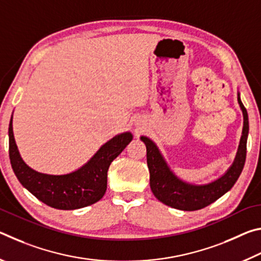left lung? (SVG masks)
Here are the masks:
<instances>
[{"instance_id":"1","label":"left lung","mask_w":261,"mask_h":261,"mask_svg":"<svg viewBox=\"0 0 261 261\" xmlns=\"http://www.w3.org/2000/svg\"><path fill=\"white\" fill-rule=\"evenodd\" d=\"M238 103L244 116V126L240 146L232 166L222 177L205 185H192L176 177L163 160L156 145L147 137H141L146 145L149 185L154 196L167 206L182 211H197L211 205L230 190L240 177L246 159V140L249 134L247 112L238 94Z\"/></svg>"}]
</instances>
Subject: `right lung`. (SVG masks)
<instances>
[{"mask_svg": "<svg viewBox=\"0 0 261 261\" xmlns=\"http://www.w3.org/2000/svg\"><path fill=\"white\" fill-rule=\"evenodd\" d=\"M132 140L130 132L115 136L94 156L78 170L67 175L38 173L21 160L9 124V156L17 178L43 204L56 210H77L99 201L107 190V173L110 163Z\"/></svg>", "mask_w": 261, "mask_h": 261, "instance_id": "obj_1", "label": "right lung"}]
</instances>
